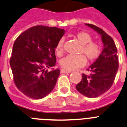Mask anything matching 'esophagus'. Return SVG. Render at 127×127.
I'll use <instances>...</instances> for the list:
<instances>
[{"mask_svg": "<svg viewBox=\"0 0 127 127\" xmlns=\"http://www.w3.org/2000/svg\"><path fill=\"white\" fill-rule=\"evenodd\" d=\"M61 73H71L72 72V71L71 70H66L65 69H61Z\"/></svg>", "mask_w": 127, "mask_h": 127, "instance_id": "obj_1", "label": "esophagus"}]
</instances>
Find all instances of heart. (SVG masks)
Returning <instances> with one entry per match:
<instances>
[{
    "mask_svg": "<svg viewBox=\"0 0 127 127\" xmlns=\"http://www.w3.org/2000/svg\"><path fill=\"white\" fill-rule=\"evenodd\" d=\"M74 37L81 44V47L79 51V53L81 55H68L62 59L60 62L61 66L66 70H72L83 66L87 61L86 57L89 61H95L98 58L102 51L100 44L97 42L92 41V36L87 32H78L74 35ZM64 40L61 38L57 42L55 49L56 54L59 57L61 56L64 52Z\"/></svg>",
    "mask_w": 127,
    "mask_h": 127,
    "instance_id": "b5f03b06",
    "label": "heart"
}]
</instances>
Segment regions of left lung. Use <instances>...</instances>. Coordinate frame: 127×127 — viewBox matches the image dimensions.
<instances>
[{"label": "left lung", "instance_id": "left-lung-1", "mask_svg": "<svg viewBox=\"0 0 127 127\" xmlns=\"http://www.w3.org/2000/svg\"><path fill=\"white\" fill-rule=\"evenodd\" d=\"M100 34L104 49L98 58L87 69L91 74H82V79L76 85V89L89 98H96L112 87L117 74L119 62L117 49L114 40L102 29L92 24H85Z\"/></svg>", "mask_w": 127, "mask_h": 127}]
</instances>
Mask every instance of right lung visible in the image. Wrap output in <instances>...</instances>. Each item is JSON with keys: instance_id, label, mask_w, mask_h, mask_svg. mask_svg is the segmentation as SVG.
Returning a JSON list of instances; mask_svg holds the SVG:
<instances>
[{"instance_id": "right-lung-1", "label": "right lung", "mask_w": 127, "mask_h": 127, "mask_svg": "<svg viewBox=\"0 0 127 127\" xmlns=\"http://www.w3.org/2000/svg\"><path fill=\"white\" fill-rule=\"evenodd\" d=\"M64 30L37 25L26 30L15 40L10 64L13 81L25 95L40 99L52 91L60 70H46L56 64L55 49Z\"/></svg>"}]
</instances>
